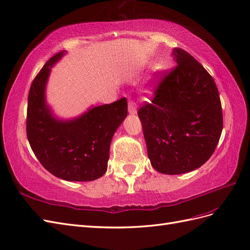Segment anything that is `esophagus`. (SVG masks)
I'll return each mask as SVG.
<instances>
[{
	"label": "esophagus",
	"instance_id": "obj_1",
	"mask_svg": "<svg viewBox=\"0 0 250 250\" xmlns=\"http://www.w3.org/2000/svg\"><path fill=\"white\" fill-rule=\"evenodd\" d=\"M129 112H130V114H132V115L137 113V105L133 101L129 102Z\"/></svg>",
	"mask_w": 250,
	"mask_h": 250
}]
</instances>
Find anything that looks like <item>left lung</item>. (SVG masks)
<instances>
[{"label": "left lung", "mask_w": 250, "mask_h": 250, "mask_svg": "<svg viewBox=\"0 0 250 250\" xmlns=\"http://www.w3.org/2000/svg\"><path fill=\"white\" fill-rule=\"evenodd\" d=\"M177 66L162 73L152 103L138 110L152 167L179 175L203 166L215 152L223 129L215 81L203 66L174 48Z\"/></svg>", "instance_id": "8db88e82"}]
</instances>
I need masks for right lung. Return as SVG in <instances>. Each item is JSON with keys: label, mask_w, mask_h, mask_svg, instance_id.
Masks as SVG:
<instances>
[{"label": "right lung", "mask_w": 250, "mask_h": 250, "mask_svg": "<svg viewBox=\"0 0 250 250\" xmlns=\"http://www.w3.org/2000/svg\"><path fill=\"white\" fill-rule=\"evenodd\" d=\"M66 51L53 55L33 80L28 94L26 132L34 155L49 173L67 181H92L108 167L114 133L127 114L125 97L92 106L80 117L56 118L46 104L50 71Z\"/></svg>", "instance_id": "obj_1"}]
</instances>
